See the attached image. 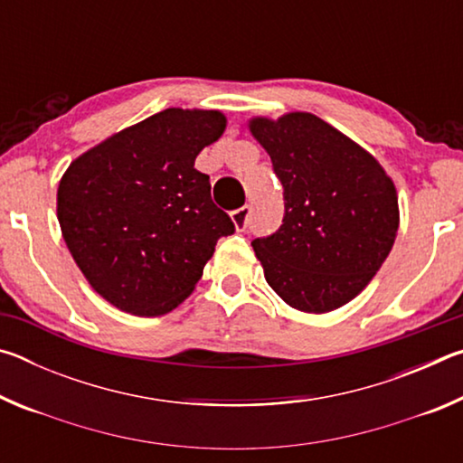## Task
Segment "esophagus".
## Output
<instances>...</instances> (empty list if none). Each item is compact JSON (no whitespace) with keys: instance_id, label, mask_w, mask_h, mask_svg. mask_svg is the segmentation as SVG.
<instances>
[{"instance_id":"1","label":"esophagus","mask_w":463,"mask_h":463,"mask_svg":"<svg viewBox=\"0 0 463 463\" xmlns=\"http://www.w3.org/2000/svg\"><path fill=\"white\" fill-rule=\"evenodd\" d=\"M232 216V222L237 226V231H245L249 226V216H250V208L249 206H242L239 210H234L231 214Z\"/></svg>"}]
</instances>
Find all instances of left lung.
Wrapping results in <instances>:
<instances>
[{"mask_svg": "<svg viewBox=\"0 0 463 463\" xmlns=\"http://www.w3.org/2000/svg\"><path fill=\"white\" fill-rule=\"evenodd\" d=\"M250 132L284 187V221L250 245L281 300L328 312L362 292L386 261L398 198L373 156L315 114L253 118Z\"/></svg>", "mask_w": 463, "mask_h": 463, "instance_id": "left-lung-1", "label": "left lung"}]
</instances>
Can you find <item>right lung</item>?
<instances>
[{"label": "right lung", "mask_w": 463, "mask_h": 463, "mask_svg": "<svg viewBox=\"0 0 463 463\" xmlns=\"http://www.w3.org/2000/svg\"><path fill=\"white\" fill-rule=\"evenodd\" d=\"M216 109L167 108L69 165L57 216L77 268L109 304L159 317L192 294L216 241L234 232L194 167L221 138Z\"/></svg>", "instance_id": "right-lung-1"}]
</instances>
